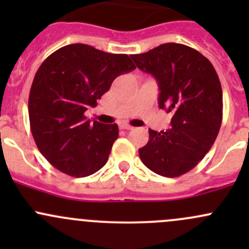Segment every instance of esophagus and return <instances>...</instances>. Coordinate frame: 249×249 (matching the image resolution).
Instances as JSON below:
<instances>
[{
  "mask_svg": "<svg viewBox=\"0 0 249 249\" xmlns=\"http://www.w3.org/2000/svg\"><path fill=\"white\" fill-rule=\"evenodd\" d=\"M120 127H122L123 130H132V129H134V127H132L131 125H129V124H122V125H120Z\"/></svg>",
  "mask_w": 249,
  "mask_h": 249,
  "instance_id": "esophagus-1",
  "label": "esophagus"
}]
</instances>
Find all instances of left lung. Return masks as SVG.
I'll return each mask as SVG.
<instances>
[{
  "label": "left lung",
  "mask_w": 249,
  "mask_h": 249,
  "mask_svg": "<svg viewBox=\"0 0 249 249\" xmlns=\"http://www.w3.org/2000/svg\"><path fill=\"white\" fill-rule=\"evenodd\" d=\"M141 71L159 85V107L172 113L166 131L149 129V141L139 149L143 164L164 177H178L201 161L219 132L223 92L207 57L179 43H165L131 55Z\"/></svg>",
  "instance_id": "1"
}]
</instances>
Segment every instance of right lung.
<instances>
[{"label":"right lung","mask_w":249,"mask_h":249,"mask_svg":"<svg viewBox=\"0 0 249 249\" xmlns=\"http://www.w3.org/2000/svg\"><path fill=\"white\" fill-rule=\"evenodd\" d=\"M135 69L129 55L82 43L60 48L42 62L30 90V126L37 148L55 169L87 177L105 166L118 125L91 123L84 113L115 78Z\"/></svg>","instance_id":"obj_1"}]
</instances>
